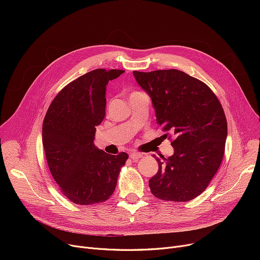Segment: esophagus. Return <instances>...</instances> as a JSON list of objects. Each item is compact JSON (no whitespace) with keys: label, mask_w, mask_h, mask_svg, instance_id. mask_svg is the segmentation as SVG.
<instances>
[{"label":"esophagus","mask_w":260,"mask_h":260,"mask_svg":"<svg viewBox=\"0 0 260 260\" xmlns=\"http://www.w3.org/2000/svg\"><path fill=\"white\" fill-rule=\"evenodd\" d=\"M143 155L142 154H139V153H131L129 154V158L134 161H138L140 158H142Z\"/></svg>","instance_id":"obj_1"}]
</instances>
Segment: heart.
I'll use <instances>...</instances> for the list:
<instances>
[{
    "instance_id": "1",
    "label": "heart",
    "mask_w": 260,
    "mask_h": 260,
    "mask_svg": "<svg viewBox=\"0 0 260 260\" xmlns=\"http://www.w3.org/2000/svg\"><path fill=\"white\" fill-rule=\"evenodd\" d=\"M136 92H139V91H136ZM133 93H134V92H133Z\"/></svg>"
}]
</instances>
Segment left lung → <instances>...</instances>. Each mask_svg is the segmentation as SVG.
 Masks as SVG:
<instances>
[{"mask_svg": "<svg viewBox=\"0 0 260 260\" xmlns=\"http://www.w3.org/2000/svg\"><path fill=\"white\" fill-rule=\"evenodd\" d=\"M133 74L152 99L158 125L175 137L171 157L154 155L159 169L148 181L151 192L162 200H192L221 165L228 135L223 108L207 84L181 71Z\"/></svg>", "mask_w": 260, "mask_h": 260, "instance_id": "left-lung-1", "label": "left lung"}]
</instances>
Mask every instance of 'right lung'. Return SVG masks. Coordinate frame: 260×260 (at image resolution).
<instances>
[{
    "instance_id": "right-lung-1",
    "label": "right lung",
    "mask_w": 260,
    "mask_h": 260,
    "mask_svg": "<svg viewBox=\"0 0 260 260\" xmlns=\"http://www.w3.org/2000/svg\"><path fill=\"white\" fill-rule=\"evenodd\" d=\"M124 71H91L67 84L45 115L42 140L49 171L62 194L80 206L114 194L128 155H108L93 144L95 126L105 117L106 85Z\"/></svg>"
}]
</instances>
